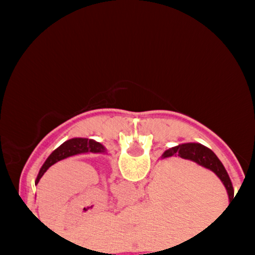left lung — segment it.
Masks as SVG:
<instances>
[{"mask_svg": "<svg viewBox=\"0 0 255 255\" xmlns=\"http://www.w3.org/2000/svg\"><path fill=\"white\" fill-rule=\"evenodd\" d=\"M87 152H92V153H103L105 152L104 146L99 142L95 141V140L91 139H83V137H74V139L68 140V141L63 142L60 147L56 148L50 156L48 157V159L45 160L42 168H40L39 174H38L36 184L39 182V180L42 178L44 172L48 170L52 164L58 162V160H62L64 158H68L71 156H75V154L80 153H87Z\"/></svg>", "mask_w": 255, "mask_h": 255, "instance_id": "8db88e82", "label": "left lung"}]
</instances>
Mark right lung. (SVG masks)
I'll use <instances>...</instances> for the list:
<instances>
[{
	"label": "right lung",
	"mask_w": 255,
	"mask_h": 255,
	"mask_svg": "<svg viewBox=\"0 0 255 255\" xmlns=\"http://www.w3.org/2000/svg\"><path fill=\"white\" fill-rule=\"evenodd\" d=\"M171 156H178L181 158H184V159L193 160V162L198 163L199 165L212 170L219 178H221L222 182H223L225 188H227L228 195H229L230 200L233 199L234 189L229 175H228V172L225 170V168L223 164H222L221 160L218 159V157L216 156L210 148L205 147V146L201 144H194V142H191V144H182L176 146V147H172L170 150H166L164 153H163L162 157L166 158Z\"/></svg>",
	"instance_id": "obj_1"
}]
</instances>
